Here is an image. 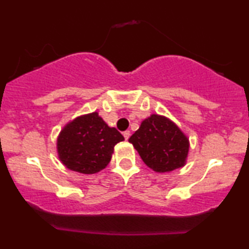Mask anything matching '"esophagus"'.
I'll return each instance as SVG.
<instances>
[{"mask_svg": "<svg viewBox=\"0 0 249 249\" xmlns=\"http://www.w3.org/2000/svg\"><path fill=\"white\" fill-rule=\"evenodd\" d=\"M124 137L128 141L129 137H130V131H129V130H125V131H124Z\"/></svg>", "mask_w": 249, "mask_h": 249, "instance_id": "1", "label": "esophagus"}]
</instances>
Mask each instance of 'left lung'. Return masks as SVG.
Masks as SVG:
<instances>
[{"label":"left lung","instance_id":"1","mask_svg":"<svg viewBox=\"0 0 249 249\" xmlns=\"http://www.w3.org/2000/svg\"><path fill=\"white\" fill-rule=\"evenodd\" d=\"M146 165L155 172H170L186 164L189 139L170 119L152 114L129 138Z\"/></svg>","mask_w":249,"mask_h":249}]
</instances>
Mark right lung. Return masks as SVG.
Masks as SVG:
<instances>
[{
  "label": "right lung",
  "mask_w": 249,
  "mask_h": 249,
  "mask_svg": "<svg viewBox=\"0 0 249 249\" xmlns=\"http://www.w3.org/2000/svg\"><path fill=\"white\" fill-rule=\"evenodd\" d=\"M124 141L97 112L80 115L64 125L56 142L60 161L72 171L93 175L111 161L114 146Z\"/></svg>",
  "instance_id": "obj_1"
}]
</instances>
